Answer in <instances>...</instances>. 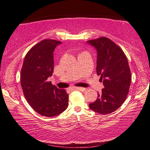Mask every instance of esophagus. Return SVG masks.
Masks as SVG:
<instances>
[{
    "label": "esophagus",
    "mask_w": 150,
    "mask_h": 150,
    "mask_svg": "<svg viewBox=\"0 0 150 150\" xmlns=\"http://www.w3.org/2000/svg\"><path fill=\"white\" fill-rule=\"evenodd\" d=\"M69 89L71 91H75V90H79V91H85V88H82V87H72V88H70Z\"/></svg>",
    "instance_id": "34e87169"
}]
</instances>
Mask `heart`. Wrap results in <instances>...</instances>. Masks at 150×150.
Returning a JSON list of instances; mask_svg holds the SVG:
<instances>
[{
    "label": "heart",
    "mask_w": 150,
    "mask_h": 150,
    "mask_svg": "<svg viewBox=\"0 0 150 150\" xmlns=\"http://www.w3.org/2000/svg\"><path fill=\"white\" fill-rule=\"evenodd\" d=\"M83 53H85V52H83ZM83 53H81V54H83Z\"/></svg>",
    "instance_id": "1"
}]
</instances>
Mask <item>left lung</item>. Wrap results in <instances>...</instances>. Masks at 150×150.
I'll list each match as a JSON object with an SVG mask.
<instances>
[{"instance_id": "obj_1", "label": "left lung", "mask_w": 150, "mask_h": 150, "mask_svg": "<svg viewBox=\"0 0 150 150\" xmlns=\"http://www.w3.org/2000/svg\"><path fill=\"white\" fill-rule=\"evenodd\" d=\"M97 50L96 73L100 75L104 88L98 98L89 104L100 115L113 112L124 103L130 88L132 75L128 59L122 50L106 37L88 40Z\"/></svg>"}]
</instances>
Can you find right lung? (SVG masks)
I'll return each instance as SVG.
<instances>
[{
  "instance_id": "right-lung-1",
  "label": "right lung",
  "mask_w": 150,
  "mask_h": 150,
  "mask_svg": "<svg viewBox=\"0 0 150 150\" xmlns=\"http://www.w3.org/2000/svg\"><path fill=\"white\" fill-rule=\"evenodd\" d=\"M61 42L45 39L30 49L25 56L20 83L27 102L40 115L53 117L68 106L69 95L53 85L47 78L54 72V52Z\"/></svg>"
}]
</instances>
